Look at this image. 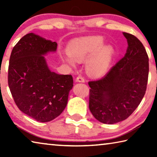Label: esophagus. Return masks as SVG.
<instances>
[{
  "label": "esophagus",
  "mask_w": 157,
  "mask_h": 157,
  "mask_svg": "<svg viewBox=\"0 0 157 157\" xmlns=\"http://www.w3.org/2000/svg\"><path fill=\"white\" fill-rule=\"evenodd\" d=\"M76 82H85V79H84V77H82V75H79V76L77 77Z\"/></svg>",
  "instance_id": "esophagus-1"
}]
</instances>
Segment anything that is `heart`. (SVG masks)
Here are the masks:
<instances>
[{
	"label": "heart",
	"instance_id": "1",
	"mask_svg": "<svg viewBox=\"0 0 157 157\" xmlns=\"http://www.w3.org/2000/svg\"><path fill=\"white\" fill-rule=\"evenodd\" d=\"M103 43L102 38L100 36L74 40L67 46L68 56L65 57L64 59L73 66L75 65V61L82 62L87 60L86 67L88 73L95 77L102 76L109 67L112 55L111 47L101 48Z\"/></svg>",
	"mask_w": 157,
	"mask_h": 157
}]
</instances>
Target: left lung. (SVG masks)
<instances>
[{
	"instance_id": "obj_1",
	"label": "left lung",
	"mask_w": 157,
	"mask_h": 157,
	"mask_svg": "<svg viewBox=\"0 0 157 157\" xmlns=\"http://www.w3.org/2000/svg\"><path fill=\"white\" fill-rule=\"evenodd\" d=\"M127 52L99 79L89 82V109L98 121L114 124L125 120L144 97L149 58L145 47L133 34L123 33Z\"/></svg>"
}]
</instances>
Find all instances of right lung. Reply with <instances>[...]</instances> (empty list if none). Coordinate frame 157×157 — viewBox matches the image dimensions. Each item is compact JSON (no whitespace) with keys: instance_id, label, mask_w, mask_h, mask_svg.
<instances>
[{"instance_id":"right-lung-1","label":"right lung","mask_w":157,"mask_h":157,"mask_svg":"<svg viewBox=\"0 0 157 157\" xmlns=\"http://www.w3.org/2000/svg\"><path fill=\"white\" fill-rule=\"evenodd\" d=\"M57 46L56 42L29 33L15 45L10 57L8 85L15 104L42 123L62 113L73 86L72 75L50 71L43 56Z\"/></svg>"}]
</instances>
